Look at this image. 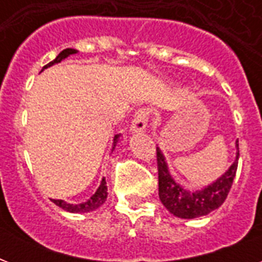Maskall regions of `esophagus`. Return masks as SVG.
<instances>
[{
  "label": "esophagus",
  "instance_id": "obj_1",
  "mask_svg": "<svg viewBox=\"0 0 262 262\" xmlns=\"http://www.w3.org/2000/svg\"><path fill=\"white\" fill-rule=\"evenodd\" d=\"M148 110L145 108H141L135 114V118L132 121L130 125V132L132 133H140V132L145 130V127H147V121H148Z\"/></svg>",
  "mask_w": 262,
  "mask_h": 262
}]
</instances>
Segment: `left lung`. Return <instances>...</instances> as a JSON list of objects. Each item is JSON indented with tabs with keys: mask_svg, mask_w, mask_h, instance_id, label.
I'll use <instances>...</instances> for the list:
<instances>
[{
	"mask_svg": "<svg viewBox=\"0 0 262 262\" xmlns=\"http://www.w3.org/2000/svg\"><path fill=\"white\" fill-rule=\"evenodd\" d=\"M235 159L224 174L220 175L212 183L204 186L203 189L190 191L181 186L172 178L163 152L159 147H156L158 171H159V199L164 207L167 208V211L181 219H194L217 209L224 203V200L227 199L232 181L235 178L238 159H239L238 140L235 141Z\"/></svg>",
	"mask_w": 262,
	"mask_h": 262,
	"instance_id": "8db88e82",
	"label": "left lung"
}]
</instances>
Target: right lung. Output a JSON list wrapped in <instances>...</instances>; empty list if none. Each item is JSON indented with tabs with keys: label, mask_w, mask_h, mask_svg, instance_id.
Here are the masks:
<instances>
[{
	"label": "right lung",
	"mask_w": 262,
	"mask_h": 262,
	"mask_svg": "<svg viewBox=\"0 0 262 262\" xmlns=\"http://www.w3.org/2000/svg\"><path fill=\"white\" fill-rule=\"evenodd\" d=\"M79 51L76 50V49H65L59 53L55 59H53L51 62H49L46 67H43V69L40 72H43L45 69L47 68L53 67L55 63H59L61 61H63L65 58H68L69 55H73V54H77ZM119 137L121 135H115L114 139H113V149L111 151H114L115 147H117V144L119 141ZM107 199V183H106V178L102 179V182L99 185V187L96 189L94 194L91 195V199L87 200V201H84V203H80V204H71V203H67V201H63V200H53L51 201L55 204V205H58L59 208H62L63 211L67 212H71V213H87V212H92L95 209H98L99 207H102L104 201Z\"/></svg>",
	"instance_id": "1"
}]
</instances>
